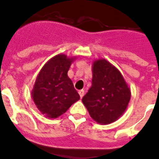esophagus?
Segmentation results:
<instances>
[{
  "instance_id": "esophagus-1",
  "label": "esophagus",
  "mask_w": 159,
  "mask_h": 159,
  "mask_svg": "<svg viewBox=\"0 0 159 159\" xmlns=\"http://www.w3.org/2000/svg\"><path fill=\"white\" fill-rule=\"evenodd\" d=\"M79 94H80V98H82L84 95V90H80V91H79Z\"/></svg>"
}]
</instances>
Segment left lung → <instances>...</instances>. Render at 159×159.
Here are the masks:
<instances>
[{"label": "left lung", "instance_id": "8db88e82", "mask_svg": "<svg viewBox=\"0 0 159 159\" xmlns=\"http://www.w3.org/2000/svg\"><path fill=\"white\" fill-rule=\"evenodd\" d=\"M92 75V84L83 103L97 123H113L127 109L130 89L120 71L105 59L93 62Z\"/></svg>", "mask_w": 159, "mask_h": 159}]
</instances>
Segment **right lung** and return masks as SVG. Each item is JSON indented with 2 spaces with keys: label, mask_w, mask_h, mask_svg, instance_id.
Returning <instances> with one entry per match:
<instances>
[{
  "label": "right lung",
  "mask_w": 159,
  "mask_h": 159,
  "mask_svg": "<svg viewBox=\"0 0 159 159\" xmlns=\"http://www.w3.org/2000/svg\"><path fill=\"white\" fill-rule=\"evenodd\" d=\"M75 57L58 54L49 60L41 69L31 91L34 104L49 118H57L80 99L72 81L68 76Z\"/></svg>",
  "instance_id": "right-lung-1"
}]
</instances>
